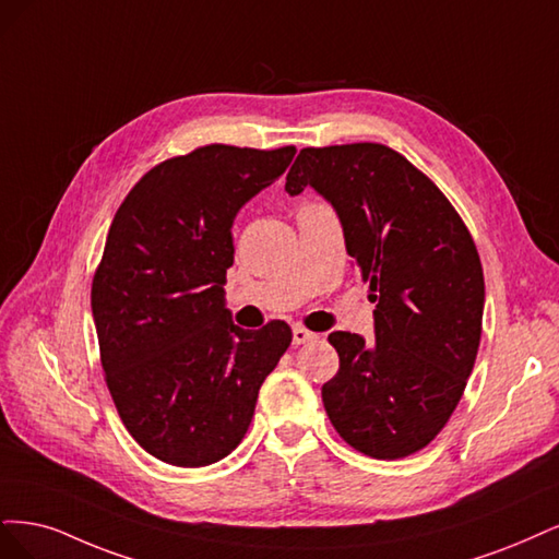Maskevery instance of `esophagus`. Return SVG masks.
I'll return each instance as SVG.
<instances>
[{
  "label": "esophagus",
  "mask_w": 559,
  "mask_h": 559,
  "mask_svg": "<svg viewBox=\"0 0 559 559\" xmlns=\"http://www.w3.org/2000/svg\"><path fill=\"white\" fill-rule=\"evenodd\" d=\"M318 334L304 330V328H293V344L295 346H304V344H311V341H316Z\"/></svg>",
  "instance_id": "34e87169"
}]
</instances>
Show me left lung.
I'll return each instance as SVG.
<instances>
[{"instance_id":"1","label":"left lung","mask_w":559,"mask_h":559,"mask_svg":"<svg viewBox=\"0 0 559 559\" xmlns=\"http://www.w3.org/2000/svg\"><path fill=\"white\" fill-rule=\"evenodd\" d=\"M330 202L371 287L373 338L332 332L338 371L322 404L341 439L376 460L425 448L453 416L480 344L485 281L443 192L381 143L304 148L285 178Z\"/></svg>"}]
</instances>
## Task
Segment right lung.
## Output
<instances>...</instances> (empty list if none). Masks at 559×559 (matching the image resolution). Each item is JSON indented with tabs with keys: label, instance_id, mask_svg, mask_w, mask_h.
Returning a JSON list of instances; mask_svg holds the SVG:
<instances>
[{
	"label": "right lung",
	"instance_id": "add662e5",
	"mask_svg": "<svg viewBox=\"0 0 559 559\" xmlns=\"http://www.w3.org/2000/svg\"><path fill=\"white\" fill-rule=\"evenodd\" d=\"M295 153L213 143L162 162L116 211L93 281L102 367L124 427L162 462L227 457L290 346L283 320L234 325L225 283L234 218Z\"/></svg>",
	"mask_w": 559,
	"mask_h": 559
}]
</instances>
